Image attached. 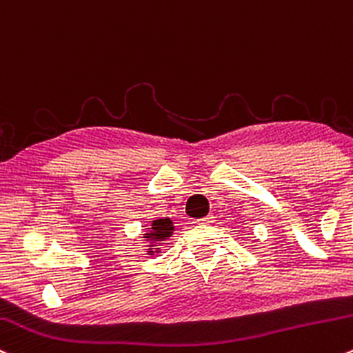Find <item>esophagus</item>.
<instances>
[{"instance_id": "esophagus-1", "label": "esophagus", "mask_w": 353, "mask_h": 353, "mask_svg": "<svg viewBox=\"0 0 353 353\" xmlns=\"http://www.w3.org/2000/svg\"><path fill=\"white\" fill-rule=\"evenodd\" d=\"M212 221H214V218H212V216L209 214V216H206V218H203V219L197 221V223H199V224H211Z\"/></svg>"}]
</instances>
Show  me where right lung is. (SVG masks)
Masks as SVG:
<instances>
[{
	"label": "right lung",
	"instance_id": "right-lung-1",
	"mask_svg": "<svg viewBox=\"0 0 353 353\" xmlns=\"http://www.w3.org/2000/svg\"><path fill=\"white\" fill-rule=\"evenodd\" d=\"M174 231H176V226H174L170 218L154 219L152 223H150V228H147L145 233L142 234L144 241L149 243L145 248L147 254L154 256V254L161 253V245L174 234Z\"/></svg>",
	"mask_w": 353,
	"mask_h": 353
}]
</instances>
